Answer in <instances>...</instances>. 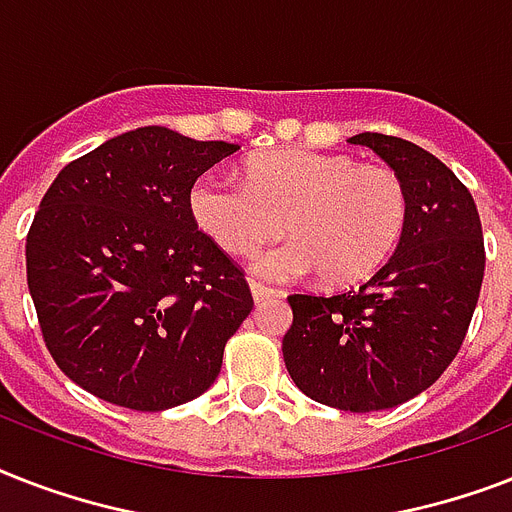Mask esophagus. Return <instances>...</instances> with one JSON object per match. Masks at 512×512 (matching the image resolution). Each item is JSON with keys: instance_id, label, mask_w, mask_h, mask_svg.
I'll list each match as a JSON object with an SVG mask.
<instances>
[{"instance_id": "esophagus-1", "label": "esophagus", "mask_w": 512, "mask_h": 512, "mask_svg": "<svg viewBox=\"0 0 512 512\" xmlns=\"http://www.w3.org/2000/svg\"><path fill=\"white\" fill-rule=\"evenodd\" d=\"M249 287H252V295H255L257 303H263V300H271V297H279V295H281L279 289L268 287V284H265V281L252 279V281H249Z\"/></svg>"}]
</instances>
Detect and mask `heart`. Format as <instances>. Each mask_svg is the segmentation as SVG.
I'll return each instance as SVG.
<instances>
[{"instance_id":"heart-1","label":"heart","mask_w":512,"mask_h":512,"mask_svg":"<svg viewBox=\"0 0 512 512\" xmlns=\"http://www.w3.org/2000/svg\"><path fill=\"white\" fill-rule=\"evenodd\" d=\"M188 207L201 231L231 257H252L287 228L295 239L257 263L271 279L319 271L353 284L396 249L409 193L396 170L313 148H276L247 159L244 183L199 177Z\"/></svg>"}]
</instances>
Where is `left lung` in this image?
I'll use <instances>...</instances> for the list:
<instances>
[{"label":"left lung","mask_w":512,"mask_h":512,"mask_svg":"<svg viewBox=\"0 0 512 512\" xmlns=\"http://www.w3.org/2000/svg\"><path fill=\"white\" fill-rule=\"evenodd\" d=\"M401 175L409 217L396 252L372 279L337 295H289L284 364L305 396L342 412H377L414 398L460 353L484 281L486 249L470 191L409 140L361 132Z\"/></svg>","instance_id":"8db88e82"}]
</instances>
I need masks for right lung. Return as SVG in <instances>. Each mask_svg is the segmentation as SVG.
I'll return each instance as SVG.
<instances>
[{
  "label": "right lung",
  "mask_w": 512,
  "mask_h": 512,
  "mask_svg": "<svg viewBox=\"0 0 512 512\" xmlns=\"http://www.w3.org/2000/svg\"><path fill=\"white\" fill-rule=\"evenodd\" d=\"M236 146L140 127L66 164L26 236L44 345L66 377L124 409L201 396L255 308L239 263L188 207Z\"/></svg>",
  "instance_id": "right-lung-1"
}]
</instances>
